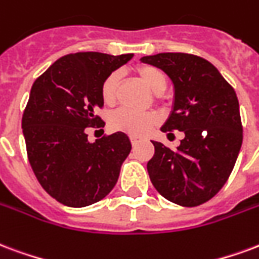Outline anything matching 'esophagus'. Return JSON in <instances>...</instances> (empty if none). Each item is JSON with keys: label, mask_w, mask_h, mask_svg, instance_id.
<instances>
[{"label": "esophagus", "mask_w": 259, "mask_h": 259, "mask_svg": "<svg viewBox=\"0 0 259 259\" xmlns=\"http://www.w3.org/2000/svg\"><path fill=\"white\" fill-rule=\"evenodd\" d=\"M130 143L133 145H137L140 143V139L137 136H130Z\"/></svg>", "instance_id": "34e87169"}]
</instances>
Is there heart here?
I'll use <instances>...</instances> for the list:
<instances>
[{
  "label": "heart",
  "mask_w": 259,
  "mask_h": 259,
  "mask_svg": "<svg viewBox=\"0 0 259 259\" xmlns=\"http://www.w3.org/2000/svg\"><path fill=\"white\" fill-rule=\"evenodd\" d=\"M137 75L149 91L159 95L167 88V76L158 67L141 64L137 67ZM120 74L118 71L111 72L105 78L100 88L101 99L107 105L114 104L118 95ZM110 127L115 132H123L132 136H144L158 123V116L154 112H136L129 108H119L110 115Z\"/></svg>",
  "instance_id": "1"
}]
</instances>
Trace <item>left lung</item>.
Segmentation results:
<instances>
[{
	"mask_svg": "<svg viewBox=\"0 0 259 259\" xmlns=\"http://www.w3.org/2000/svg\"><path fill=\"white\" fill-rule=\"evenodd\" d=\"M141 61L163 70L174 85L173 111L160 130L185 135L176 151L152 141L155 154L147 163L151 183L176 204H203L227 183L242 147L236 92L203 57L158 53Z\"/></svg>",
	"mask_w": 259,
	"mask_h": 259,
	"instance_id": "left-lung-1",
	"label": "left lung"
}]
</instances>
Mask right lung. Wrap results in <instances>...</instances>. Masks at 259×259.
Returning <instances> with one entry per match:
<instances>
[{
	"mask_svg": "<svg viewBox=\"0 0 259 259\" xmlns=\"http://www.w3.org/2000/svg\"><path fill=\"white\" fill-rule=\"evenodd\" d=\"M133 53L112 56L78 52L60 57L32 83L22 127L28 162L52 198L70 207H85L112 191L132 144L116 132L95 143L89 127H104L96 115L103 108L101 83Z\"/></svg>",
	"mask_w": 259,
	"mask_h": 259,
	"instance_id": "right-lung-1",
	"label": "right lung"
}]
</instances>
